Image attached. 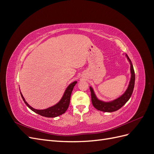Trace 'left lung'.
<instances>
[{
    "instance_id": "obj_1",
    "label": "left lung",
    "mask_w": 154,
    "mask_h": 154,
    "mask_svg": "<svg viewBox=\"0 0 154 154\" xmlns=\"http://www.w3.org/2000/svg\"><path fill=\"white\" fill-rule=\"evenodd\" d=\"M127 57V59L129 60L130 62V71H131V78H130V81L129 83V85L128 88L124 94L118 99H116L110 102H104L99 100L97 98L94 91H93L92 88L90 87V91L91 93V101L92 103L94 106V108L97 110L106 112H115L116 110H119V109L127 103L131 97L132 94L134 91V83H135V72L133 67V65L131 63V60H130L127 54H126Z\"/></svg>"
}]
</instances>
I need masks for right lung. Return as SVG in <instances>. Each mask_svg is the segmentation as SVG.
Segmentation results:
<instances>
[{"instance_id":"1","label":"right lung","mask_w":154,"mask_h":154,"mask_svg":"<svg viewBox=\"0 0 154 154\" xmlns=\"http://www.w3.org/2000/svg\"><path fill=\"white\" fill-rule=\"evenodd\" d=\"M76 83H77L76 82H74L73 83H71V84L68 86L67 89L66 90V92L64 93L62 100L59 101V103H58L57 105H55L53 106L49 107V108L44 109V110H36L32 108V107L29 106L28 103L26 101L24 97H23L21 92H20V94L23 100L24 101L25 104L28 106L31 110L35 112L37 114H38L42 116H44V117H46V118H54L64 114L67 110L70 103V98H71L72 91L73 90L74 85H75Z\"/></svg>"}]
</instances>
